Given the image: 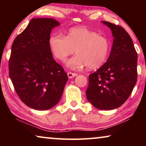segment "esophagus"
I'll use <instances>...</instances> for the list:
<instances>
[{
    "label": "esophagus",
    "instance_id": "esophagus-1",
    "mask_svg": "<svg viewBox=\"0 0 146 146\" xmlns=\"http://www.w3.org/2000/svg\"><path fill=\"white\" fill-rule=\"evenodd\" d=\"M78 74L76 73H72V72H68V76L69 78H73L74 76H77Z\"/></svg>",
    "mask_w": 146,
    "mask_h": 146
}]
</instances>
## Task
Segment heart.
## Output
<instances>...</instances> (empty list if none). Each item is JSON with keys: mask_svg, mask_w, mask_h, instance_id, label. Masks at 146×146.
Masks as SVG:
<instances>
[{"mask_svg": "<svg viewBox=\"0 0 146 146\" xmlns=\"http://www.w3.org/2000/svg\"><path fill=\"white\" fill-rule=\"evenodd\" d=\"M49 45L54 57L61 62L65 61L75 50L76 55L68 62L73 69L85 66L90 70L100 68L107 60L111 49L107 37L85 27L71 28L66 36L61 33L51 35Z\"/></svg>", "mask_w": 146, "mask_h": 146, "instance_id": "1", "label": "heart"}]
</instances>
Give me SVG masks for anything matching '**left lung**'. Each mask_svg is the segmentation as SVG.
<instances>
[{"mask_svg":"<svg viewBox=\"0 0 146 146\" xmlns=\"http://www.w3.org/2000/svg\"><path fill=\"white\" fill-rule=\"evenodd\" d=\"M114 37L110 55L104 65L89 75L86 96L89 102L102 110L122 106L131 94L137 80V53L131 38L119 25L102 21Z\"/></svg>","mask_w":146,"mask_h":146,"instance_id":"8db88e82","label":"left lung"}]
</instances>
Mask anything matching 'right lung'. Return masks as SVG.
I'll list each match as a JSON object with an SVG mask.
<instances>
[{"mask_svg": "<svg viewBox=\"0 0 146 146\" xmlns=\"http://www.w3.org/2000/svg\"><path fill=\"white\" fill-rule=\"evenodd\" d=\"M59 25L53 19H31L12 44L9 77L22 102L35 110L55 106L68 80L64 68L54 60L49 45L51 29Z\"/></svg>", "mask_w": 146, "mask_h": 146, "instance_id": "right-lung-1", "label": "right lung"}]
</instances>
